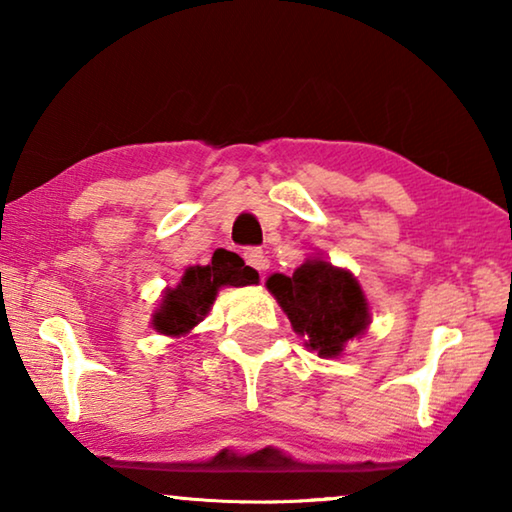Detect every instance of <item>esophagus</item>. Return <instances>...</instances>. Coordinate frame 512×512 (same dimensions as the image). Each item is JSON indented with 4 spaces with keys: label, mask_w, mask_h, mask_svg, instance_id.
<instances>
[{
    "label": "esophagus",
    "mask_w": 512,
    "mask_h": 512,
    "mask_svg": "<svg viewBox=\"0 0 512 512\" xmlns=\"http://www.w3.org/2000/svg\"><path fill=\"white\" fill-rule=\"evenodd\" d=\"M244 259H246V264L250 268H255V271H259V273H264L266 268H268V259H266V255L259 248H246L244 250Z\"/></svg>",
    "instance_id": "34e87169"
}]
</instances>
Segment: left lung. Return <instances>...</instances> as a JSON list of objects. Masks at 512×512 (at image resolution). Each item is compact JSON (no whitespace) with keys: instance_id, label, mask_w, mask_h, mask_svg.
<instances>
[{"instance_id":"8db88e82","label":"left lung","mask_w":512,"mask_h":512,"mask_svg":"<svg viewBox=\"0 0 512 512\" xmlns=\"http://www.w3.org/2000/svg\"><path fill=\"white\" fill-rule=\"evenodd\" d=\"M266 289L289 316L293 332L305 336L307 350L323 359L341 357L370 325V305L357 277L320 255L307 257L293 275L273 273Z\"/></svg>"}]
</instances>
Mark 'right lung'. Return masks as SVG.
<instances>
[{"mask_svg": "<svg viewBox=\"0 0 512 512\" xmlns=\"http://www.w3.org/2000/svg\"><path fill=\"white\" fill-rule=\"evenodd\" d=\"M257 282L255 268L246 266L237 253L225 248L214 250L210 264L185 268L176 287L164 289L160 305L153 311L151 327L171 339L192 334V329L210 314L216 293L223 287H250Z\"/></svg>", "mask_w": 512, "mask_h": 512, "instance_id": "1", "label": "right lung"}]
</instances>
